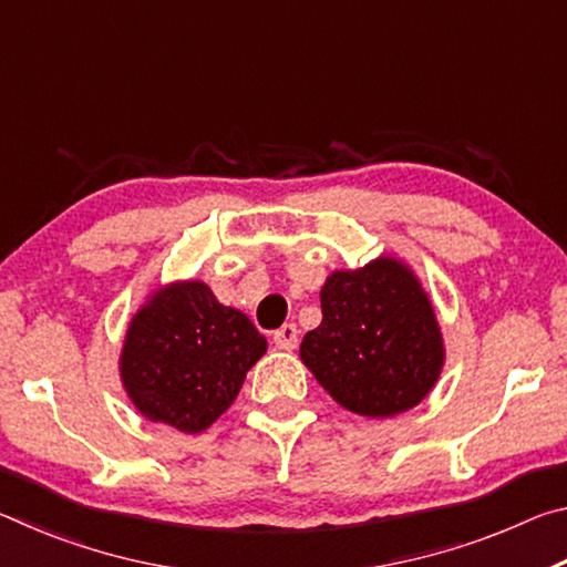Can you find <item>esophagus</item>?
Here are the masks:
<instances>
[{
    "label": "esophagus",
    "mask_w": 567,
    "mask_h": 567,
    "mask_svg": "<svg viewBox=\"0 0 567 567\" xmlns=\"http://www.w3.org/2000/svg\"><path fill=\"white\" fill-rule=\"evenodd\" d=\"M272 340H275V344L280 350H295L297 348V340H300V330H297L292 322L290 324H282L280 330H275Z\"/></svg>",
    "instance_id": "esophagus-1"
}]
</instances>
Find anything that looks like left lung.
Wrapping results in <instances>:
<instances>
[{
  "label": "left lung",
  "instance_id": "8db88e82",
  "mask_svg": "<svg viewBox=\"0 0 567 567\" xmlns=\"http://www.w3.org/2000/svg\"><path fill=\"white\" fill-rule=\"evenodd\" d=\"M320 302L322 322L302 338L300 360L338 405L385 420L427 398L445 342L410 265L382 255L358 270H334Z\"/></svg>",
  "mask_w": 567,
  "mask_h": 567
}]
</instances>
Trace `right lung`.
<instances>
[{
    "label": "right lung",
    "instance_id": "obj_1",
    "mask_svg": "<svg viewBox=\"0 0 567 567\" xmlns=\"http://www.w3.org/2000/svg\"><path fill=\"white\" fill-rule=\"evenodd\" d=\"M267 340L205 282L157 287L124 332L120 378L132 405L179 433H203L233 405Z\"/></svg>",
    "mask_w": 567,
    "mask_h": 567
}]
</instances>
